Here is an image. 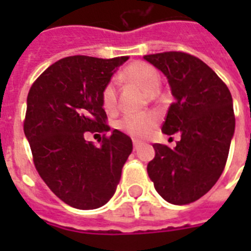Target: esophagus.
Segmentation results:
<instances>
[{"label":"esophagus","instance_id":"obj_1","mask_svg":"<svg viewBox=\"0 0 251 251\" xmlns=\"http://www.w3.org/2000/svg\"><path fill=\"white\" fill-rule=\"evenodd\" d=\"M133 146H134V149L137 150L138 147H139V146H141V142L137 141V139H134V141H133Z\"/></svg>","mask_w":251,"mask_h":251}]
</instances>
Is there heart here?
<instances>
[{
	"mask_svg": "<svg viewBox=\"0 0 251 251\" xmlns=\"http://www.w3.org/2000/svg\"><path fill=\"white\" fill-rule=\"evenodd\" d=\"M124 78L143 88L147 94H153L160 83V75L156 69L151 65L135 61L130 64L124 72ZM102 108L106 112H113L117 106V90L116 82L110 80L109 83L102 88L101 92ZM159 117L156 113H129L118 121V129L124 133L129 134L130 137L143 139L151 135L153 129L156 127Z\"/></svg>",
	"mask_w": 251,
	"mask_h": 251,
	"instance_id": "heart-1",
	"label": "heart"
}]
</instances>
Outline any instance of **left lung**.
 <instances>
[{
  "label": "left lung",
  "mask_w": 251,
  "mask_h": 251,
  "mask_svg": "<svg viewBox=\"0 0 251 251\" xmlns=\"http://www.w3.org/2000/svg\"><path fill=\"white\" fill-rule=\"evenodd\" d=\"M143 58L163 72L175 98L161 130L181 134L173 150L153 145L147 173L167 202L189 204L210 191L224 171L236 125L232 95L208 65L189 53Z\"/></svg>",
  "instance_id": "8db88e82"
}]
</instances>
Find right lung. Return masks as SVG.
<instances>
[{
    "instance_id": "right-lung-1",
    "label": "right lung",
    "mask_w": 251,
    "mask_h": 251,
    "mask_svg": "<svg viewBox=\"0 0 251 251\" xmlns=\"http://www.w3.org/2000/svg\"><path fill=\"white\" fill-rule=\"evenodd\" d=\"M129 57L70 56L50 65L29 88L25 134L33 164L48 187L69 206L95 210L117 189L133 151L126 134L106 125L102 88ZM102 132L100 148L85 133Z\"/></svg>"
}]
</instances>
